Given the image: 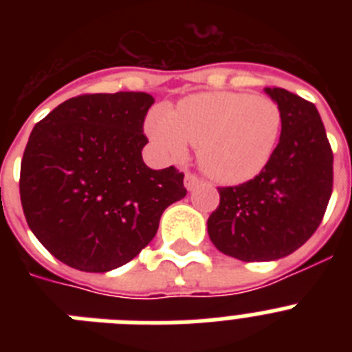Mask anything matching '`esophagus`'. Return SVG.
Returning <instances> with one entry per match:
<instances>
[{
  "label": "esophagus",
  "instance_id": "1",
  "mask_svg": "<svg viewBox=\"0 0 352 352\" xmlns=\"http://www.w3.org/2000/svg\"><path fill=\"white\" fill-rule=\"evenodd\" d=\"M199 183H201V179H199L197 176H195V174L188 173V174H186V176H185V188H186V190H188V192L194 190V188L199 185Z\"/></svg>",
  "mask_w": 352,
  "mask_h": 352
}]
</instances>
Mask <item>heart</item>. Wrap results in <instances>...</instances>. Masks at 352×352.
<instances>
[{
  "instance_id": "heart-1",
  "label": "heart",
  "mask_w": 352,
  "mask_h": 352,
  "mask_svg": "<svg viewBox=\"0 0 352 352\" xmlns=\"http://www.w3.org/2000/svg\"><path fill=\"white\" fill-rule=\"evenodd\" d=\"M282 132V111L273 98L238 91L186 96L173 109H155L146 133L169 160H183L197 146L204 173L222 183H243L268 166Z\"/></svg>"
}]
</instances>
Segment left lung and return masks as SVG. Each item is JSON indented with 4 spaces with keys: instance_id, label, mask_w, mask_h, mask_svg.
<instances>
[{
    "instance_id": "left-lung-1",
    "label": "left lung",
    "mask_w": 352,
    "mask_h": 352,
    "mask_svg": "<svg viewBox=\"0 0 352 352\" xmlns=\"http://www.w3.org/2000/svg\"><path fill=\"white\" fill-rule=\"evenodd\" d=\"M264 91L282 111L280 141L256 178L219 188L208 219L211 243L245 263L298 250L321 223L333 186V153L316 105L287 89Z\"/></svg>"
}]
</instances>
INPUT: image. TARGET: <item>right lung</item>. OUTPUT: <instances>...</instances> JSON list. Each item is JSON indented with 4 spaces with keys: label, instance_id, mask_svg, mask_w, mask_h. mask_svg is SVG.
Listing matches in <instances>:
<instances>
[{
    "label": "right lung",
    "instance_id": "1",
    "mask_svg": "<svg viewBox=\"0 0 352 352\" xmlns=\"http://www.w3.org/2000/svg\"><path fill=\"white\" fill-rule=\"evenodd\" d=\"M142 91L74 96L36 123L21 162V203L40 243L70 268L116 270L155 238L183 174L149 169Z\"/></svg>",
    "mask_w": 352,
    "mask_h": 352
}]
</instances>
